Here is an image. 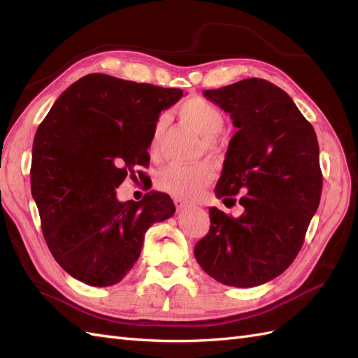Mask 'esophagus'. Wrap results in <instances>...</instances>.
<instances>
[{
    "label": "esophagus",
    "mask_w": 358,
    "mask_h": 358,
    "mask_svg": "<svg viewBox=\"0 0 358 358\" xmlns=\"http://www.w3.org/2000/svg\"><path fill=\"white\" fill-rule=\"evenodd\" d=\"M175 204H176V209L178 210H183V209L189 208V204H187L185 201H182L180 199H175Z\"/></svg>",
    "instance_id": "34e87169"
}]
</instances>
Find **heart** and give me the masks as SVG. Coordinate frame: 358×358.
Segmentation results:
<instances>
[{"label": "heart", "mask_w": 358, "mask_h": 358, "mask_svg": "<svg viewBox=\"0 0 358 358\" xmlns=\"http://www.w3.org/2000/svg\"><path fill=\"white\" fill-rule=\"evenodd\" d=\"M179 116L191 125L199 134L203 136L201 145L206 152H213L216 148L215 136H218L225 125V116L218 106L201 96H192L178 107ZM169 117L161 115L152 129L149 152L157 155L161 145V138L166 133ZM213 180V170L208 164L167 166L157 175L155 183L158 189L180 200L197 199L204 188Z\"/></svg>", "instance_id": "heart-1"}]
</instances>
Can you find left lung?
<instances>
[{
    "label": "left lung",
    "instance_id": "1",
    "mask_svg": "<svg viewBox=\"0 0 358 358\" xmlns=\"http://www.w3.org/2000/svg\"><path fill=\"white\" fill-rule=\"evenodd\" d=\"M203 95L230 113L231 137L215 194L239 204L233 218L210 208V229L194 248L218 282L257 287L284 273L301 249L322 189L313 127L291 96L264 79H243Z\"/></svg>",
    "mask_w": 358,
    "mask_h": 358
}]
</instances>
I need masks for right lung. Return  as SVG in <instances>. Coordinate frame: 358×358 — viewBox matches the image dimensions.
<instances>
[{
  "label": "right lung",
  "instance_id": "1",
  "mask_svg": "<svg viewBox=\"0 0 358 358\" xmlns=\"http://www.w3.org/2000/svg\"><path fill=\"white\" fill-rule=\"evenodd\" d=\"M182 95L94 73L69 86L38 125L31 192L49 251L73 278L117 284L138 259L149 227L175 213L167 194L122 203L116 188L149 164L157 119Z\"/></svg>",
  "mask_w": 358,
  "mask_h": 358
}]
</instances>
